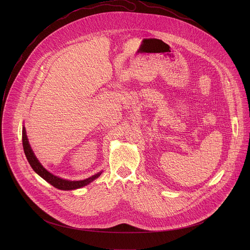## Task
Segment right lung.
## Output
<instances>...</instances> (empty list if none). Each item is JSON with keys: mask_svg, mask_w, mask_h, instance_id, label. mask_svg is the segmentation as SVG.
<instances>
[{"mask_svg": "<svg viewBox=\"0 0 250 250\" xmlns=\"http://www.w3.org/2000/svg\"><path fill=\"white\" fill-rule=\"evenodd\" d=\"M22 141H23V148H24L25 155H26L27 160H28L29 164L31 165L32 168L36 171L40 177H42L45 181H47L49 184H51L52 186H54L55 188H57L59 189L71 190V189L80 188L82 187H84V186L88 185L89 183H91L95 179L98 178L102 173V172H98L97 174H95V175H93L89 178L80 180V181H70V180L60 178V177L52 174L51 172H49L39 163V161L37 160V158L35 156V153L32 150V147H31L29 141H28L25 127H23V131H22Z\"/></svg>", "mask_w": 250, "mask_h": 250, "instance_id": "1", "label": "right lung"}]
</instances>
